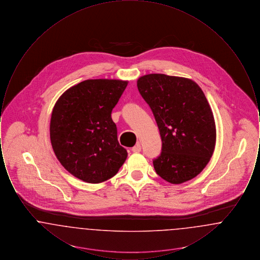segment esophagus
Returning <instances> with one entry per match:
<instances>
[{"label":"esophagus","mask_w":260,"mask_h":260,"mask_svg":"<svg viewBox=\"0 0 260 260\" xmlns=\"http://www.w3.org/2000/svg\"><path fill=\"white\" fill-rule=\"evenodd\" d=\"M132 151H133L134 153H139V152L141 151V146H140V144H139V143H137L136 146H134V147L132 148Z\"/></svg>","instance_id":"34e87169"}]
</instances>
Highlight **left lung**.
<instances>
[{
    "instance_id": "8db88e82",
    "label": "left lung",
    "mask_w": 260,
    "mask_h": 260,
    "mask_svg": "<svg viewBox=\"0 0 260 260\" xmlns=\"http://www.w3.org/2000/svg\"><path fill=\"white\" fill-rule=\"evenodd\" d=\"M161 138V155L153 161L162 179L181 184L196 177L214 152L216 127L207 98L191 79L148 74L137 80Z\"/></svg>"
}]
</instances>
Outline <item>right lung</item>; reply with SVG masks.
<instances>
[{
  "mask_svg": "<svg viewBox=\"0 0 260 260\" xmlns=\"http://www.w3.org/2000/svg\"><path fill=\"white\" fill-rule=\"evenodd\" d=\"M127 83L86 80L65 90L53 106L50 124L53 152L68 173L85 182L110 179L126 160L111 113Z\"/></svg>",
  "mask_w": 260,
  "mask_h": 260,
  "instance_id": "obj_1",
  "label": "right lung"
}]
</instances>
